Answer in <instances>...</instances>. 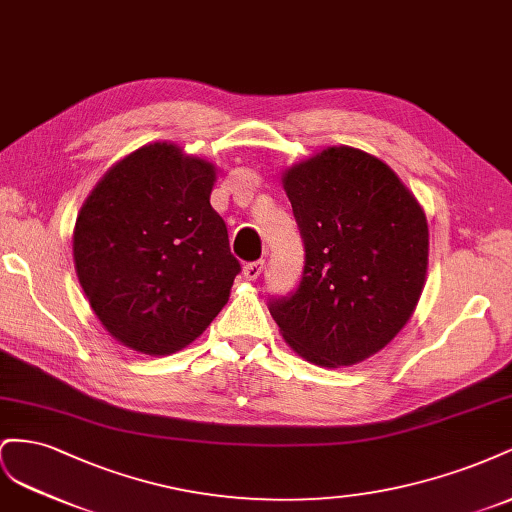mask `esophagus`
Masks as SVG:
<instances>
[{
  "mask_svg": "<svg viewBox=\"0 0 512 512\" xmlns=\"http://www.w3.org/2000/svg\"><path fill=\"white\" fill-rule=\"evenodd\" d=\"M264 268H266V261L264 259L251 261V264L244 266V276H246L248 281H255V279H259V274L264 272Z\"/></svg>",
  "mask_w": 512,
  "mask_h": 512,
  "instance_id": "obj_1",
  "label": "esophagus"
}]
</instances>
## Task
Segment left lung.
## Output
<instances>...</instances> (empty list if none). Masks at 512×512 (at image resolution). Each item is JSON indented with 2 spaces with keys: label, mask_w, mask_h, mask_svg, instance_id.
<instances>
[{
  "label": "left lung",
  "mask_w": 512,
  "mask_h": 512,
  "mask_svg": "<svg viewBox=\"0 0 512 512\" xmlns=\"http://www.w3.org/2000/svg\"><path fill=\"white\" fill-rule=\"evenodd\" d=\"M283 188L304 270L294 294L270 298V315L309 362H362L416 309L429 264L427 216L386 163L347 145L289 167Z\"/></svg>",
  "instance_id": "8db88e82"
}]
</instances>
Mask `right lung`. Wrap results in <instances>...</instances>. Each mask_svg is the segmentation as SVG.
I'll use <instances>...</instances> for the list:
<instances>
[{
  "mask_svg": "<svg viewBox=\"0 0 512 512\" xmlns=\"http://www.w3.org/2000/svg\"><path fill=\"white\" fill-rule=\"evenodd\" d=\"M212 163L150 143L115 163L85 199L72 253L92 311L113 339L167 356L221 313L240 261L210 206Z\"/></svg>",
  "mask_w": 512,
  "mask_h": 512,
  "instance_id": "obj_1",
  "label": "right lung"
}]
</instances>
